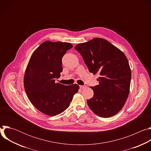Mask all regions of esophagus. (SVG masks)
I'll list each match as a JSON object with an SVG mask.
<instances>
[{"instance_id":"esophagus-1","label":"esophagus","mask_w":151,"mask_h":151,"mask_svg":"<svg viewBox=\"0 0 151 151\" xmlns=\"http://www.w3.org/2000/svg\"><path fill=\"white\" fill-rule=\"evenodd\" d=\"M79 87H80V88H81V89H83V88H85L86 87V86H85V85H80Z\"/></svg>"}]
</instances>
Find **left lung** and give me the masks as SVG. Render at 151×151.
<instances>
[{"label": "left lung", "instance_id": "8db88e82", "mask_svg": "<svg viewBox=\"0 0 151 151\" xmlns=\"http://www.w3.org/2000/svg\"><path fill=\"white\" fill-rule=\"evenodd\" d=\"M75 49L82 57L89 72L99 75V85L91 87L94 96L87 100L90 109L100 117L114 116L122 109L130 92L132 73L125 55L99 37L79 44Z\"/></svg>", "mask_w": 151, "mask_h": 151}]
</instances>
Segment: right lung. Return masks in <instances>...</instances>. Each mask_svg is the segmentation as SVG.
<instances>
[{"label":"right lung","mask_w":151,"mask_h":151,"mask_svg":"<svg viewBox=\"0 0 151 151\" xmlns=\"http://www.w3.org/2000/svg\"><path fill=\"white\" fill-rule=\"evenodd\" d=\"M73 45L70 43L45 41L32 54L24 76L28 98L36 108L47 115L55 116L70 106L79 85L55 83L63 71L62 58Z\"/></svg>","instance_id":"obj_1"}]
</instances>
